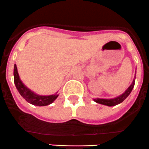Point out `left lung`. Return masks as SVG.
<instances>
[{"instance_id": "1", "label": "left lung", "mask_w": 149, "mask_h": 149, "mask_svg": "<svg viewBox=\"0 0 149 149\" xmlns=\"http://www.w3.org/2000/svg\"><path fill=\"white\" fill-rule=\"evenodd\" d=\"M135 78L133 79L132 84L129 86V88L123 93L122 95H119V96L116 97L114 98H109V99H105V98H95L93 99L94 101L98 104H103V105L108 106V107H114V106L117 105V104H120V103L123 102L124 100L126 99L127 97L130 95V93L132 91V88H134V85H135Z\"/></svg>"}]
</instances>
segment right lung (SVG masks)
Wrapping results in <instances>:
<instances>
[{
	"label": "right lung",
	"mask_w": 149,
	"mask_h": 149,
	"mask_svg": "<svg viewBox=\"0 0 149 149\" xmlns=\"http://www.w3.org/2000/svg\"><path fill=\"white\" fill-rule=\"evenodd\" d=\"M14 80L16 88L18 90L20 95L29 104L38 107L47 106L52 104L58 96V94H54L51 95H40L35 93L33 91L29 90L24 85L19 76L17 67L16 64H14Z\"/></svg>",
	"instance_id": "right-lung-1"
}]
</instances>
